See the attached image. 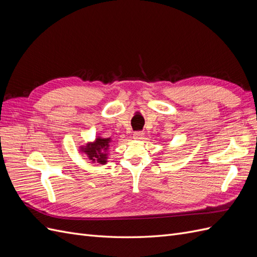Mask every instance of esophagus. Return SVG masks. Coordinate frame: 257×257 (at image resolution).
<instances>
[{"label":"esophagus","mask_w":257,"mask_h":257,"mask_svg":"<svg viewBox=\"0 0 257 257\" xmlns=\"http://www.w3.org/2000/svg\"><path fill=\"white\" fill-rule=\"evenodd\" d=\"M133 138H134V139H136V141H141V139H143V138H144V132H142V131L134 132Z\"/></svg>","instance_id":"1"}]
</instances>
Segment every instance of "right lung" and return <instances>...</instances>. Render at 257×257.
I'll return each mask as SVG.
<instances>
[{
  "mask_svg": "<svg viewBox=\"0 0 257 257\" xmlns=\"http://www.w3.org/2000/svg\"><path fill=\"white\" fill-rule=\"evenodd\" d=\"M111 142L110 138H96L93 144H89L83 147L80 151L88 155L92 162L99 163V164H106L107 154L106 151L109 149V144Z\"/></svg>",
  "mask_w": 257,
  "mask_h": 257,
  "instance_id": "right-lung-1",
  "label": "right lung"
}]
</instances>
